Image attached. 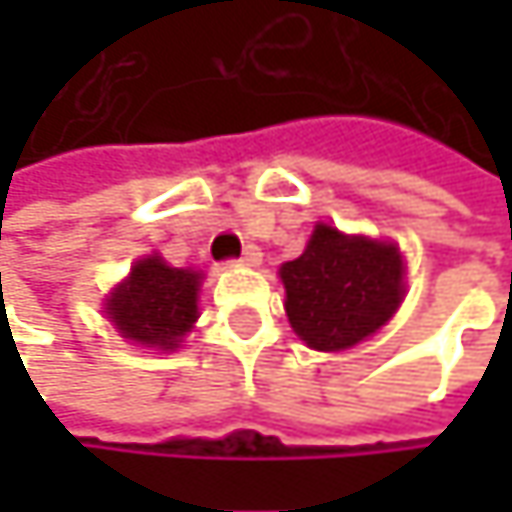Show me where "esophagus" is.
<instances>
[{
    "instance_id": "esophagus-1",
    "label": "esophagus",
    "mask_w": 512,
    "mask_h": 512,
    "mask_svg": "<svg viewBox=\"0 0 512 512\" xmlns=\"http://www.w3.org/2000/svg\"><path fill=\"white\" fill-rule=\"evenodd\" d=\"M260 257L263 255H260V249H257V246H246L237 263H243V266H257V263H260Z\"/></svg>"
}]
</instances>
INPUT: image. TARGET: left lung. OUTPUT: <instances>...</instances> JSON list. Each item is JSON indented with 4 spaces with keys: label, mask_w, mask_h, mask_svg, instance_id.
<instances>
[{
    "label": "left lung",
    "mask_w": 512,
    "mask_h": 512,
    "mask_svg": "<svg viewBox=\"0 0 512 512\" xmlns=\"http://www.w3.org/2000/svg\"><path fill=\"white\" fill-rule=\"evenodd\" d=\"M281 281L293 332L308 347L335 353L391 320L403 299V260L391 243L317 225L308 249L281 266Z\"/></svg>",
    "instance_id": "1"
}]
</instances>
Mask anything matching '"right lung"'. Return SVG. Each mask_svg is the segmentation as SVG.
Segmentation results:
<instances>
[{
    "label": "right lung",
    "instance_id": "obj_1",
    "mask_svg": "<svg viewBox=\"0 0 512 512\" xmlns=\"http://www.w3.org/2000/svg\"><path fill=\"white\" fill-rule=\"evenodd\" d=\"M201 272L174 269L162 257H145L106 302L109 320L124 338L174 350L198 317Z\"/></svg>",
    "mask_w": 512,
    "mask_h": 512
}]
</instances>
